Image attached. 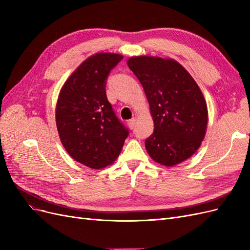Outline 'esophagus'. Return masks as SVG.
<instances>
[{"instance_id":"esophagus-1","label":"esophagus","mask_w":250,"mask_h":250,"mask_svg":"<svg viewBox=\"0 0 250 250\" xmlns=\"http://www.w3.org/2000/svg\"><path fill=\"white\" fill-rule=\"evenodd\" d=\"M135 122H137V118H135V117H133L132 119L128 121V125H129L130 129H133V128L135 127Z\"/></svg>"}]
</instances>
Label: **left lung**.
Instances as JSON below:
<instances>
[{
	"mask_svg": "<svg viewBox=\"0 0 250 250\" xmlns=\"http://www.w3.org/2000/svg\"><path fill=\"white\" fill-rule=\"evenodd\" d=\"M127 64L145 90L154 122L145 141L147 152L167 167L185 162L200 147L208 126L207 102L198 84L171 58L134 56Z\"/></svg>",
	"mask_w": 250,
	"mask_h": 250,
	"instance_id": "8db88e82",
	"label": "left lung"
}]
</instances>
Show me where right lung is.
<instances>
[{
	"label": "right lung",
	"mask_w": 250,
	"mask_h": 250,
	"mask_svg": "<svg viewBox=\"0 0 250 250\" xmlns=\"http://www.w3.org/2000/svg\"><path fill=\"white\" fill-rule=\"evenodd\" d=\"M123 56L97 53L64 82L56 104L60 141L75 161L102 169L117 160L129 134L108 102L107 76Z\"/></svg>",
	"instance_id": "obj_1"
}]
</instances>
